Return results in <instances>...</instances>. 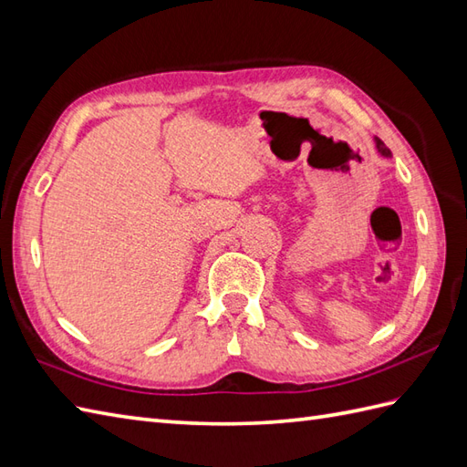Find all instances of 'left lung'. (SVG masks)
Here are the masks:
<instances>
[{"instance_id":"left-lung-1","label":"left lung","mask_w":467,"mask_h":467,"mask_svg":"<svg viewBox=\"0 0 467 467\" xmlns=\"http://www.w3.org/2000/svg\"><path fill=\"white\" fill-rule=\"evenodd\" d=\"M376 147H378V153H382L384 157H392V150H389L378 137H376Z\"/></svg>"}]
</instances>
